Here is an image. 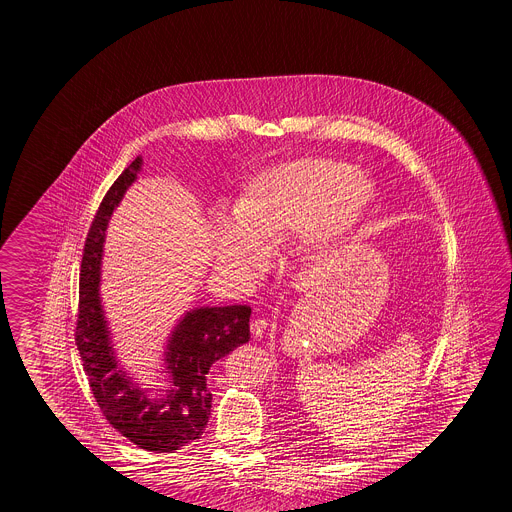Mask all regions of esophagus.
<instances>
[{
	"instance_id": "obj_1",
	"label": "esophagus",
	"mask_w": 512,
	"mask_h": 512,
	"mask_svg": "<svg viewBox=\"0 0 512 512\" xmlns=\"http://www.w3.org/2000/svg\"><path fill=\"white\" fill-rule=\"evenodd\" d=\"M268 326H270V323H268L266 319H261V317H259V319H253L251 325H249L253 338H263L264 332L268 330Z\"/></svg>"
}]
</instances>
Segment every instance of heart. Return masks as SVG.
Instances as JSON below:
<instances>
[{"instance_id":"obj_1","label":"heart","mask_w":512,"mask_h":512,"mask_svg":"<svg viewBox=\"0 0 512 512\" xmlns=\"http://www.w3.org/2000/svg\"><path fill=\"white\" fill-rule=\"evenodd\" d=\"M377 186L364 172L332 159H298L257 172L238 202V214L221 216L210 249L219 268L264 263L266 238L281 244L304 234L323 251L340 242L368 214Z\"/></svg>"}]
</instances>
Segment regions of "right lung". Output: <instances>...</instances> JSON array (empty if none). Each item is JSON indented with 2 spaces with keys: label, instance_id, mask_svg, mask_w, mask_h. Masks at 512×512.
Wrapping results in <instances>:
<instances>
[{
  "label": "right lung",
  "instance_id": "obj_1",
  "mask_svg": "<svg viewBox=\"0 0 512 512\" xmlns=\"http://www.w3.org/2000/svg\"><path fill=\"white\" fill-rule=\"evenodd\" d=\"M140 167L142 157H137L110 186L93 217L80 264L75 341L93 398L110 426L140 449L174 452L201 439L212 407L206 373L216 360L248 343L251 308L236 304L187 311L167 343L172 387L163 398H148L120 368L99 298L101 255L110 216Z\"/></svg>",
  "mask_w": 512,
  "mask_h": 512
}]
</instances>
